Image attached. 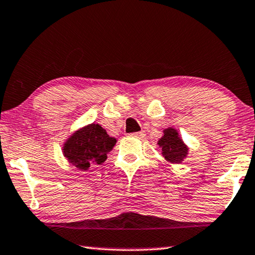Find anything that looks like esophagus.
<instances>
[{"label":"esophagus","mask_w":255,"mask_h":255,"mask_svg":"<svg viewBox=\"0 0 255 255\" xmlns=\"http://www.w3.org/2000/svg\"><path fill=\"white\" fill-rule=\"evenodd\" d=\"M133 136H135V138H143V136L146 135V133H145V131H140V132H135V133H133L132 134Z\"/></svg>","instance_id":"1"}]
</instances>
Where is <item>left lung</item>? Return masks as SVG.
Here are the masks:
<instances>
[{
  "label": "left lung",
  "instance_id": "1",
  "mask_svg": "<svg viewBox=\"0 0 255 255\" xmlns=\"http://www.w3.org/2000/svg\"><path fill=\"white\" fill-rule=\"evenodd\" d=\"M157 145L162 149L161 152L165 160L171 164L182 163L189 155L190 148L175 128H164L163 135L158 139Z\"/></svg>",
  "mask_w": 255,
  "mask_h": 255
}]
</instances>
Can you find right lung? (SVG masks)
<instances>
[{"label":"right lung","instance_id":"obj_1","mask_svg":"<svg viewBox=\"0 0 255 255\" xmlns=\"http://www.w3.org/2000/svg\"><path fill=\"white\" fill-rule=\"evenodd\" d=\"M116 142L117 139L107 133L100 124L91 123L70 134L62 152L69 163L85 171L93 164H102Z\"/></svg>","mask_w":255,"mask_h":255}]
</instances>
